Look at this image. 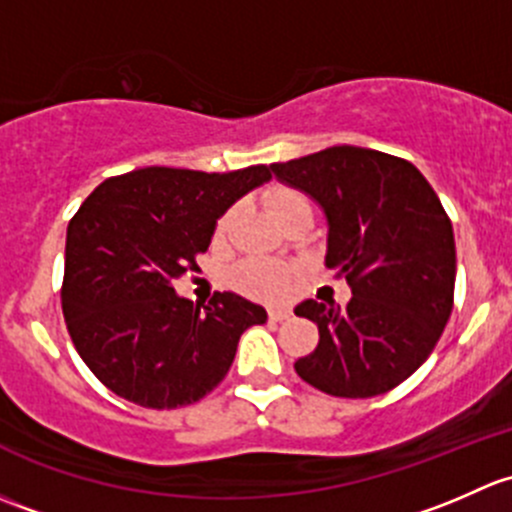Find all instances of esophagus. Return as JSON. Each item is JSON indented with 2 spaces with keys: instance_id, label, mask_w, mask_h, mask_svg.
I'll return each instance as SVG.
<instances>
[{
  "instance_id": "34e87169",
  "label": "esophagus",
  "mask_w": 512,
  "mask_h": 512,
  "mask_svg": "<svg viewBox=\"0 0 512 512\" xmlns=\"http://www.w3.org/2000/svg\"><path fill=\"white\" fill-rule=\"evenodd\" d=\"M291 318V310L288 308H271L268 310V320H273V323H283V320Z\"/></svg>"
}]
</instances>
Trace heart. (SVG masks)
Returning a JSON list of instances; mask_svg holds the SVG:
<instances>
[{
    "mask_svg": "<svg viewBox=\"0 0 512 512\" xmlns=\"http://www.w3.org/2000/svg\"><path fill=\"white\" fill-rule=\"evenodd\" d=\"M266 204L271 207L273 217L276 219L286 217V214L295 212V209H310L308 197L291 187H273L271 192L266 194ZM229 221L231 214H224V217L219 219L217 236H224V231L229 229ZM229 281L236 291L251 295V298L281 300L291 293L293 271L286 263L271 261V258H246L239 266L231 268Z\"/></svg>",
    "mask_w": 512,
    "mask_h": 512,
    "instance_id": "heart-1",
    "label": "heart"
}]
</instances>
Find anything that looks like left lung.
Returning <instances> with one entry per match:
<instances>
[{
  "label": "left lung",
  "instance_id": "obj_1",
  "mask_svg": "<svg viewBox=\"0 0 512 512\" xmlns=\"http://www.w3.org/2000/svg\"><path fill=\"white\" fill-rule=\"evenodd\" d=\"M268 170L320 204L325 266L352 288L347 305L303 300L318 347L295 362L300 379L333 397L389 392L424 365L453 308L456 244L449 214L402 157L337 145Z\"/></svg>",
  "mask_w": 512,
  "mask_h": 512
}]
</instances>
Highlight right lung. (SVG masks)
Wrapping results in <instances>:
<instances>
[{
  "label": "right lung",
  "instance_id": "obj_1",
  "mask_svg": "<svg viewBox=\"0 0 512 512\" xmlns=\"http://www.w3.org/2000/svg\"><path fill=\"white\" fill-rule=\"evenodd\" d=\"M271 179L142 167L105 179L66 231L61 305L78 355L110 392L147 409L199 402L226 377L239 337L266 310L236 293L204 303L172 283L197 268L217 219Z\"/></svg>",
  "mask_w": 512,
  "mask_h": 512
}]
</instances>
